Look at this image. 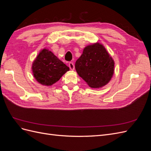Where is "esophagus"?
<instances>
[{
	"label": "esophagus",
	"instance_id": "esophagus-1",
	"mask_svg": "<svg viewBox=\"0 0 151 151\" xmlns=\"http://www.w3.org/2000/svg\"><path fill=\"white\" fill-rule=\"evenodd\" d=\"M68 67L70 68L71 70H74V64L73 62H69L68 63Z\"/></svg>",
	"mask_w": 151,
	"mask_h": 151
}]
</instances>
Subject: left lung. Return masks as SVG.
Here are the masks:
<instances>
[{
    "label": "left lung",
    "instance_id": "obj_1",
    "mask_svg": "<svg viewBox=\"0 0 151 151\" xmlns=\"http://www.w3.org/2000/svg\"><path fill=\"white\" fill-rule=\"evenodd\" d=\"M75 67L77 74L90 87L97 88L110 81L114 72V62L103 45L97 43L84 49Z\"/></svg>",
    "mask_w": 151,
    "mask_h": 151
}]
</instances>
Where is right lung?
Segmentation results:
<instances>
[{
    "instance_id": "right-lung-1",
    "label": "right lung",
    "mask_w": 151,
    "mask_h": 151,
    "mask_svg": "<svg viewBox=\"0 0 151 151\" xmlns=\"http://www.w3.org/2000/svg\"><path fill=\"white\" fill-rule=\"evenodd\" d=\"M32 69L35 78L39 83L51 86L69 70V67L59 60L52 52L43 49L34 61Z\"/></svg>"
}]
</instances>
